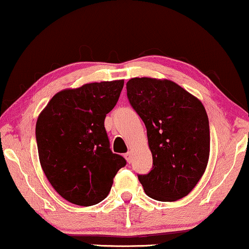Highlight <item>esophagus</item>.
Masks as SVG:
<instances>
[{"label": "esophagus", "mask_w": 249, "mask_h": 249, "mask_svg": "<svg viewBox=\"0 0 249 249\" xmlns=\"http://www.w3.org/2000/svg\"><path fill=\"white\" fill-rule=\"evenodd\" d=\"M124 158L126 159V161H127V163H131L132 162V154H131V152H127V153L124 155Z\"/></svg>", "instance_id": "esophagus-1"}]
</instances>
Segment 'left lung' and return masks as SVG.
<instances>
[{
  "label": "left lung",
  "instance_id": "left-lung-1",
  "mask_svg": "<svg viewBox=\"0 0 249 249\" xmlns=\"http://www.w3.org/2000/svg\"><path fill=\"white\" fill-rule=\"evenodd\" d=\"M128 102L146 127L153 164L137 174L145 194L176 201L201 179L210 151V129L201 102L171 80L132 78Z\"/></svg>",
  "mask_w": 249,
  "mask_h": 249
}]
</instances>
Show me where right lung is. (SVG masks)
Listing matches in <instances>:
<instances>
[{
  "instance_id": "1",
  "label": "right lung",
  "mask_w": 249,
  "mask_h": 249,
  "mask_svg": "<svg viewBox=\"0 0 249 249\" xmlns=\"http://www.w3.org/2000/svg\"><path fill=\"white\" fill-rule=\"evenodd\" d=\"M124 80L86 84L55 94L39 115L36 139L47 179L67 201L92 206L108 196L126 160L110 150L106 115Z\"/></svg>"
}]
</instances>
